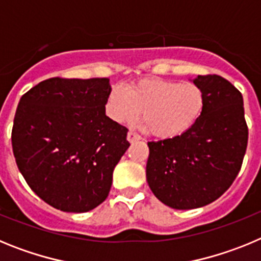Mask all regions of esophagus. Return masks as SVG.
<instances>
[{
	"mask_svg": "<svg viewBox=\"0 0 261 261\" xmlns=\"http://www.w3.org/2000/svg\"><path fill=\"white\" fill-rule=\"evenodd\" d=\"M140 136L137 135V133H135V132H128V135H126V140H128L129 142H130V144H133V142H136V141H138V140H140Z\"/></svg>",
	"mask_w": 261,
	"mask_h": 261,
	"instance_id": "esophagus-1",
	"label": "esophagus"
}]
</instances>
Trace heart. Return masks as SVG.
<instances>
[{
    "mask_svg": "<svg viewBox=\"0 0 261 261\" xmlns=\"http://www.w3.org/2000/svg\"><path fill=\"white\" fill-rule=\"evenodd\" d=\"M206 106L202 90L195 84L163 78H144L128 90L112 87L106 114L117 124H132L142 112V129L159 140H174L199 123Z\"/></svg>",
    "mask_w": 261,
    "mask_h": 261,
    "instance_id": "obj_1",
    "label": "heart"
}]
</instances>
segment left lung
Returning a JSON list of instances; mask_svg holds the SVG:
<instances>
[{
  "label": "left lung",
  "mask_w": 261,
  "mask_h": 261,
  "mask_svg": "<svg viewBox=\"0 0 261 261\" xmlns=\"http://www.w3.org/2000/svg\"><path fill=\"white\" fill-rule=\"evenodd\" d=\"M192 82L206 99L199 123L179 138L147 142V184L159 201L180 211L205 206L229 190L248 141L239 90L216 74Z\"/></svg>",
  "instance_id": "obj_1"
}]
</instances>
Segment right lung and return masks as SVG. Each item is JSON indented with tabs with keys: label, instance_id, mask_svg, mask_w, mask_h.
<instances>
[{
	"label": "right lung",
	"instance_id": "obj_1",
	"mask_svg": "<svg viewBox=\"0 0 261 261\" xmlns=\"http://www.w3.org/2000/svg\"><path fill=\"white\" fill-rule=\"evenodd\" d=\"M108 78H49L20 98L11 144L20 174L43 201L85 213L107 199L129 147L128 129L106 115Z\"/></svg>",
	"mask_w": 261,
	"mask_h": 261
}]
</instances>
